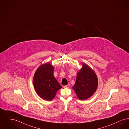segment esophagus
Instances as JSON below:
<instances>
[{"label":"esophagus","mask_w":129,"mask_h":129,"mask_svg":"<svg viewBox=\"0 0 129 129\" xmlns=\"http://www.w3.org/2000/svg\"><path fill=\"white\" fill-rule=\"evenodd\" d=\"M70 87V85L68 84L67 85H65V86H64V88H68Z\"/></svg>","instance_id":"1"}]
</instances>
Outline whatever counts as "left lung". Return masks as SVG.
Returning <instances> with one entry per match:
<instances>
[{
    "instance_id": "1",
    "label": "left lung",
    "mask_w": 129,
    "mask_h": 129,
    "mask_svg": "<svg viewBox=\"0 0 129 129\" xmlns=\"http://www.w3.org/2000/svg\"><path fill=\"white\" fill-rule=\"evenodd\" d=\"M82 64V67L77 72L73 89L79 99L84 100L90 98L96 91L98 79L95 73L90 66L84 63Z\"/></svg>"
}]
</instances>
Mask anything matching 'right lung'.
<instances>
[{
	"label": "right lung",
	"instance_id": "right-lung-1",
	"mask_svg": "<svg viewBox=\"0 0 129 129\" xmlns=\"http://www.w3.org/2000/svg\"><path fill=\"white\" fill-rule=\"evenodd\" d=\"M54 67L49 62L41 64L34 76V86L38 95L43 99L51 101L62 86L53 76Z\"/></svg>",
	"mask_w": 129,
	"mask_h": 129
}]
</instances>
